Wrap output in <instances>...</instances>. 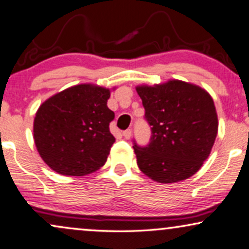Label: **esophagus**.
Instances as JSON below:
<instances>
[{"label":"esophagus","instance_id":"esophagus-1","mask_svg":"<svg viewBox=\"0 0 249 249\" xmlns=\"http://www.w3.org/2000/svg\"><path fill=\"white\" fill-rule=\"evenodd\" d=\"M132 135V130L131 128H127V130L123 131V137L125 138V139H130Z\"/></svg>","mask_w":249,"mask_h":249}]
</instances>
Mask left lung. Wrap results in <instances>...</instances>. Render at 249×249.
Here are the masks:
<instances>
[{
    "label": "left lung",
    "instance_id": "left-lung-1",
    "mask_svg": "<svg viewBox=\"0 0 249 249\" xmlns=\"http://www.w3.org/2000/svg\"><path fill=\"white\" fill-rule=\"evenodd\" d=\"M137 92L152 131L146 146L133 140L139 169L163 184L190 178L208 159L216 139L218 121L212 96L180 80L139 86Z\"/></svg>",
    "mask_w": 249,
    "mask_h": 249
}]
</instances>
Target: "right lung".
I'll return each mask as SVG.
<instances>
[{
  "label": "right lung",
  "mask_w": 249,
  "mask_h": 249,
  "mask_svg": "<svg viewBox=\"0 0 249 249\" xmlns=\"http://www.w3.org/2000/svg\"><path fill=\"white\" fill-rule=\"evenodd\" d=\"M110 90L81 84L49 97L34 118V142L54 171L85 176L105 164L115 137L109 124L115 114L107 107Z\"/></svg>",
  "instance_id": "right-lung-1"
}]
</instances>
